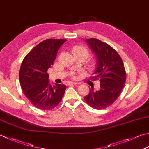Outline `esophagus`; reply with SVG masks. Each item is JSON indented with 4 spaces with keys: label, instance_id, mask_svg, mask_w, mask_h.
Wrapping results in <instances>:
<instances>
[{
    "label": "esophagus",
    "instance_id": "esophagus-1",
    "mask_svg": "<svg viewBox=\"0 0 149 149\" xmlns=\"http://www.w3.org/2000/svg\"><path fill=\"white\" fill-rule=\"evenodd\" d=\"M79 83H74V82H68V83H67V85H74V84H79Z\"/></svg>",
    "mask_w": 149,
    "mask_h": 149
}]
</instances>
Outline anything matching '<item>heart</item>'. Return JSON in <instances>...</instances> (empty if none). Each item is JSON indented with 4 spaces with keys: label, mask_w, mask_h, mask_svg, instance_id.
<instances>
[{
    "label": "heart",
    "mask_w": 149,
    "mask_h": 149,
    "mask_svg": "<svg viewBox=\"0 0 149 149\" xmlns=\"http://www.w3.org/2000/svg\"><path fill=\"white\" fill-rule=\"evenodd\" d=\"M72 52L74 55L76 54H83L85 55L86 57L88 55V51L85 48H84L83 46H77L74 47V48L72 49Z\"/></svg>",
    "instance_id": "obj_1"
}]
</instances>
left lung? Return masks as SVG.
<instances>
[{
	"label": "left lung",
	"instance_id": "1",
	"mask_svg": "<svg viewBox=\"0 0 149 149\" xmlns=\"http://www.w3.org/2000/svg\"><path fill=\"white\" fill-rule=\"evenodd\" d=\"M86 42L96 59L92 79H100V88L98 90L90 88L84 100L95 109H104L120 95L126 81V72L121 57L111 46L94 38L86 39Z\"/></svg>",
	"mask_w": 149,
	"mask_h": 149
}]
</instances>
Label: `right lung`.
I'll list each match as a JSON object with an SVG mask.
<instances>
[{"label": "right lung", "mask_w": 149, "mask_h": 149, "mask_svg": "<svg viewBox=\"0 0 149 149\" xmlns=\"http://www.w3.org/2000/svg\"><path fill=\"white\" fill-rule=\"evenodd\" d=\"M66 39H46L37 45L23 59L19 80L24 95L42 110H52L60 103L66 88L65 84L52 85L48 70L53 65L58 50Z\"/></svg>", "instance_id": "obj_1"}]
</instances>
